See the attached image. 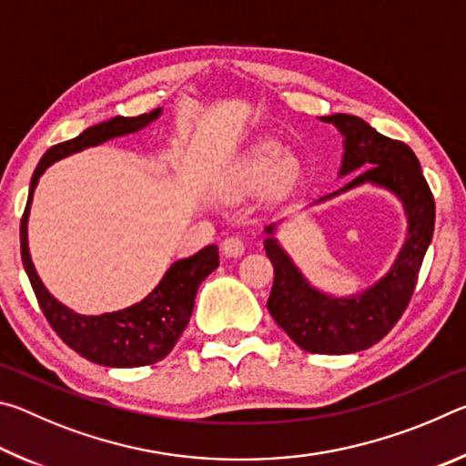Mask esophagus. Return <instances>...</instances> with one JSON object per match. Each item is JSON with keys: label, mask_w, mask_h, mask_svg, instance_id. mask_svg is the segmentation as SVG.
<instances>
[{"label": "esophagus", "mask_w": 466, "mask_h": 466, "mask_svg": "<svg viewBox=\"0 0 466 466\" xmlns=\"http://www.w3.org/2000/svg\"><path fill=\"white\" fill-rule=\"evenodd\" d=\"M244 250H247V247H244V240L240 236H228L222 242V252L226 257H240Z\"/></svg>", "instance_id": "obj_1"}]
</instances>
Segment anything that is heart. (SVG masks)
<instances>
[{"instance_id": "b5f03b06", "label": "heart", "mask_w": 466, "mask_h": 466, "mask_svg": "<svg viewBox=\"0 0 466 466\" xmlns=\"http://www.w3.org/2000/svg\"><path fill=\"white\" fill-rule=\"evenodd\" d=\"M281 147L275 144H263L255 147L238 170L240 183L244 187H263L273 177L286 183V180L296 175V162L289 160V157L281 162Z\"/></svg>"}]
</instances>
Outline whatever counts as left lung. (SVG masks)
Wrapping results in <instances>:
<instances>
[{
	"label": "left lung",
	"mask_w": 466,
	"mask_h": 466,
	"mask_svg": "<svg viewBox=\"0 0 466 466\" xmlns=\"http://www.w3.org/2000/svg\"><path fill=\"white\" fill-rule=\"evenodd\" d=\"M320 119L333 123L345 136L339 175L358 170L351 183L322 199L372 183L397 193L409 216L407 240L390 271L364 294L351 298H330L310 288L275 238L265 240L273 265V288L267 299L273 320L304 351L339 356L372 347L403 317L431 242L436 203L420 160L403 141L382 136L353 115L337 113ZM267 234H273V226H267Z\"/></svg>",
	"instance_id": "1"
}]
</instances>
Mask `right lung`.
Here are the masks:
<instances>
[{
  "label": "right lung",
  "instance_id": "right-lung-1",
  "mask_svg": "<svg viewBox=\"0 0 466 466\" xmlns=\"http://www.w3.org/2000/svg\"><path fill=\"white\" fill-rule=\"evenodd\" d=\"M157 115H160V108L139 116H115V119L106 123L94 125V127L86 129L74 139L63 141V144L46 149L35 170L33 180H30L26 209L20 222L22 265H25L30 286L35 289V296L45 319L49 320L55 333L63 339V343L72 347L82 358L108 368L149 366L168 356L172 347L177 345L178 337L183 335L185 327L188 325V319L193 314L195 294L201 281L211 271L218 269V247L209 244V247L201 248L197 255L180 258L167 271L152 294L146 296L139 304H133L119 312L100 314V317H84V314H77L59 304L46 291L43 281L38 279L28 252V209L38 177L55 160L82 152L84 147L98 146L106 139L127 136V133L146 127Z\"/></svg>",
  "mask_w": 466,
  "mask_h": 466
}]
</instances>
